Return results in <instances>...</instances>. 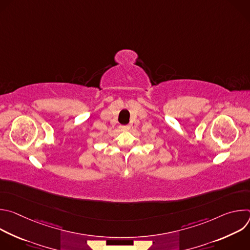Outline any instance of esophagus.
Masks as SVG:
<instances>
[{
  "instance_id": "34e87169",
  "label": "esophagus",
  "mask_w": 250,
  "mask_h": 250,
  "mask_svg": "<svg viewBox=\"0 0 250 250\" xmlns=\"http://www.w3.org/2000/svg\"><path fill=\"white\" fill-rule=\"evenodd\" d=\"M129 125H121V130H123V131H126V130H128L129 129Z\"/></svg>"
}]
</instances>
